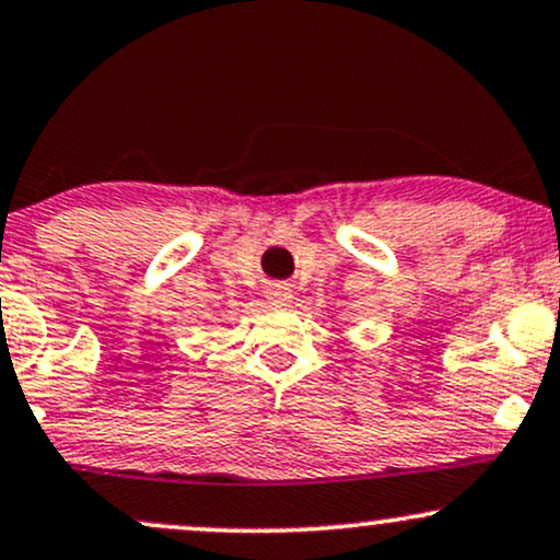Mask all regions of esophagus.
I'll return each instance as SVG.
<instances>
[{
    "mask_svg": "<svg viewBox=\"0 0 560 560\" xmlns=\"http://www.w3.org/2000/svg\"><path fill=\"white\" fill-rule=\"evenodd\" d=\"M266 298L273 302V305H287L292 300V287L289 284H271L266 289Z\"/></svg>",
    "mask_w": 560,
    "mask_h": 560,
    "instance_id": "esophagus-1",
    "label": "esophagus"
}]
</instances>
